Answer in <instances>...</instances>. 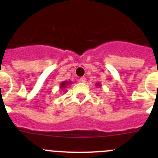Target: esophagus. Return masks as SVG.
<instances>
[{"label":"esophagus","instance_id":"obj_1","mask_svg":"<svg viewBox=\"0 0 158 158\" xmlns=\"http://www.w3.org/2000/svg\"><path fill=\"white\" fill-rule=\"evenodd\" d=\"M80 81L82 82V83H85L86 82V77H82L80 78Z\"/></svg>","mask_w":158,"mask_h":158}]
</instances>
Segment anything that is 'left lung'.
<instances>
[{"instance_id": "1", "label": "left lung", "mask_w": 158, "mask_h": 158, "mask_svg": "<svg viewBox=\"0 0 158 158\" xmlns=\"http://www.w3.org/2000/svg\"><path fill=\"white\" fill-rule=\"evenodd\" d=\"M96 85L97 86V87H100V83H96Z\"/></svg>"}]
</instances>
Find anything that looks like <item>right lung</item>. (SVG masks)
Masks as SVG:
<instances>
[{
	"mask_svg": "<svg viewBox=\"0 0 158 158\" xmlns=\"http://www.w3.org/2000/svg\"><path fill=\"white\" fill-rule=\"evenodd\" d=\"M70 84H71V81H62V83L60 84V89H62L63 91H65L64 89H65L67 86H69Z\"/></svg>",
	"mask_w": 158,
	"mask_h": 158,
	"instance_id": "obj_1",
	"label": "right lung"
}]
</instances>
